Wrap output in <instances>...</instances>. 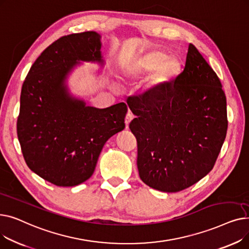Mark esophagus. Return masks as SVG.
<instances>
[{
  "label": "esophagus",
  "mask_w": 249,
  "mask_h": 249,
  "mask_svg": "<svg viewBox=\"0 0 249 249\" xmlns=\"http://www.w3.org/2000/svg\"><path fill=\"white\" fill-rule=\"evenodd\" d=\"M132 119H133V115H132V113L130 112V111H128V113L126 114V117H125V125H126V128H128L129 123L132 121Z\"/></svg>",
  "instance_id": "obj_1"
}]
</instances>
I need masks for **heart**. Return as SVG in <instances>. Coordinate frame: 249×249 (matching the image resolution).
<instances>
[{"instance_id":"heart-1","label":"heart","mask_w":249,"mask_h":249,"mask_svg":"<svg viewBox=\"0 0 249 249\" xmlns=\"http://www.w3.org/2000/svg\"><path fill=\"white\" fill-rule=\"evenodd\" d=\"M179 69L180 64L178 58L168 56L160 50H152L127 64L123 72L127 77L134 78L153 71L147 87L155 89L174 80Z\"/></svg>"}]
</instances>
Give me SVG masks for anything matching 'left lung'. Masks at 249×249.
I'll use <instances>...</instances> for the list:
<instances>
[{
    "label": "left lung",
    "instance_id": "8db88e82",
    "mask_svg": "<svg viewBox=\"0 0 249 249\" xmlns=\"http://www.w3.org/2000/svg\"><path fill=\"white\" fill-rule=\"evenodd\" d=\"M136 116L142 181L166 193L185 190L212 171L227 132L226 97L216 72L189 44L185 68L172 83L130 97Z\"/></svg>",
    "mask_w": 249,
    "mask_h": 249
}]
</instances>
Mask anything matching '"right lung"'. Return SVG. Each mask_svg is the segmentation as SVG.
I'll return each mask as SVG.
<instances>
[{
	"label": "right lung",
	"mask_w": 249,
	"mask_h": 249,
	"mask_svg": "<svg viewBox=\"0 0 249 249\" xmlns=\"http://www.w3.org/2000/svg\"><path fill=\"white\" fill-rule=\"evenodd\" d=\"M95 31L62 36L43 50L26 76L17 134L33 173L58 187H73L94 174L107 140L125 128V103L105 109L71 97L65 80L82 61L104 64Z\"/></svg>",
	"instance_id": "1"
}]
</instances>
